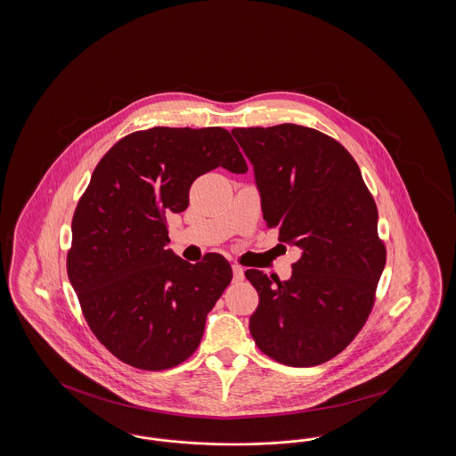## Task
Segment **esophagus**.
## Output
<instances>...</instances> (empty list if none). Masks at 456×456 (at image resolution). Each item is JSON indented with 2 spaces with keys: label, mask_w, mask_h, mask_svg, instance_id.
<instances>
[{
  "label": "esophagus",
  "mask_w": 456,
  "mask_h": 456,
  "mask_svg": "<svg viewBox=\"0 0 456 456\" xmlns=\"http://www.w3.org/2000/svg\"><path fill=\"white\" fill-rule=\"evenodd\" d=\"M232 273H234V282H240L244 279V270L239 265H232Z\"/></svg>",
  "instance_id": "esophagus-1"
}]
</instances>
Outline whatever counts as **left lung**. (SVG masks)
<instances>
[{"mask_svg": "<svg viewBox=\"0 0 456 456\" xmlns=\"http://www.w3.org/2000/svg\"><path fill=\"white\" fill-rule=\"evenodd\" d=\"M255 166L263 218L301 249L292 277L246 270L260 296L249 331L263 354L294 366L338 355L366 325L387 263L378 208L347 149L292 123L234 128Z\"/></svg>", "mask_w": 456, "mask_h": 456, "instance_id": "8db88e82", "label": "left lung"}]
</instances>
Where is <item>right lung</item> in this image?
<instances>
[{"label":"right lung","mask_w":456,"mask_h":456,"mask_svg":"<svg viewBox=\"0 0 456 456\" xmlns=\"http://www.w3.org/2000/svg\"><path fill=\"white\" fill-rule=\"evenodd\" d=\"M218 166L248 171L224 128L134 131L99 160L78 200L68 279L92 333L125 364L162 370L191 357L232 281L218 253L191 265L166 249L167 214L184 212L193 181Z\"/></svg>","instance_id":"right-lung-1"}]
</instances>
